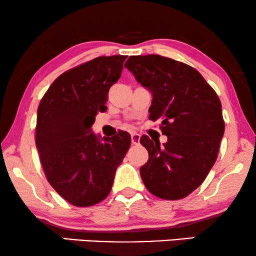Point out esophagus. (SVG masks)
Wrapping results in <instances>:
<instances>
[{
	"label": "esophagus",
	"instance_id": "34e87169",
	"mask_svg": "<svg viewBox=\"0 0 256 256\" xmlns=\"http://www.w3.org/2000/svg\"><path fill=\"white\" fill-rule=\"evenodd\" d=\"M130 138H132V144H138V141H140V135L138 133H132Z\"/></svg>",
	"mask_w": 256,
	"mask_h": 256
}]
</instances>
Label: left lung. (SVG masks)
<instances>
[{"label":"left lung","mask_w":256,"mask_h":256,"mask_svg":"<svg viewBox=\"0 0 256 256\" xmlns=\"http://www.w3.org/2000/svg\"><path fill=\"white\" fill-rule=\"evenodd\" d=\"M124 68L152 92L150 120H160L167 142L142 135L148 162L140 174L147 190L162 200L185 198L205 180L224 134L222 106L196 68L158 54L132 56Z\"/></svg>","instance_id":"obj_1"}]
</instances>
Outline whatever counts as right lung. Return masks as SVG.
<instances>
[{
  "instance_id": "right-lung-1",
  "label": "right lung",
  "mask_w": 256,
  "mask_h": 256,
  "mask_svg": "<svg viewBox=\"0 0 256 256\" xmlns=\"http://www.w3.org/2000/svg\"><path fill=\"white\" fill-rule=\"evenodd\" d=\"M126 56H98L64 72L38 108L36 144L47 180L76 206L108 197L132 138L120 130L102 140L91 132L97 112L106 110L110 86L121 77Z\"/></svg>"
}]
</instances>
